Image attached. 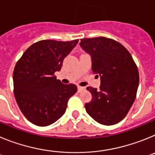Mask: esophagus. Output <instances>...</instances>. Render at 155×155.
I'll return each instance as SVG.
<instances>
[{
  "label": "esophagus",
  "mask_w": 155,
  "mask_h": 155,
  "mask_svg": "<svg viewBox=\"0 0 155 155\" xmlns=\"http://www.w3.org/2000/svg\"><path fill=\"white\" fill-rule=\"evenodd\" d=\"M84 87H81V86H78V92H81L82 90H84Z\"/></svg>",
  "instance_id": "1"
}]
</instances>
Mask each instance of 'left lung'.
<instances>
[{"label": "left lung", "mask_w": 155, "mask_h": 155, "mask_svg": "<svg viewBox=\"0 0 155 155\" xmlns=\"http://www.w3.org/2000/svg\"><path fill=\"white\" fill-rule=\"evenodd\" d=\"M80 46L91 57V71L101 78L100 90L87 87L91 102L86 112L103 125L118 124L136 98L139 72L130 52L121 43L105 37L81 39Z\"/></svg>", "instance_id": "1"}]
</instances>
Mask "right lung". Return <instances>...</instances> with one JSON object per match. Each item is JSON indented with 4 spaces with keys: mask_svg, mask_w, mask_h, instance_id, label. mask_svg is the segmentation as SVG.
Masks as SVG:
<instances>
[{
    "mask_svg": "<svg viewBox=\"0 0 155 155\" xmlns=\"http://www.w3.org/2000/svg\"><path fill=\"white\" fill-rule=\"evenodd\" d=\"M72 41L41 40L27 49L13 72L14 94L19 109L31 124L46 127L65 113L69 98L77 92L74 84L57 80L64 59L78 44Z\"/></svg>",
    "mask_w": 155,
    "mask_h": 155,
    "instance_id": "1",
    "label": "right lung"
}]
</instances>
